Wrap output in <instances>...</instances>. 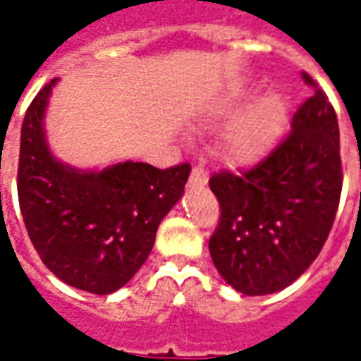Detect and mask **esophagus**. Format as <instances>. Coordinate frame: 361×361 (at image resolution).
Instances as JSON below:
<instances>
[{
    "mask_svg": "<svg viewBox=\"0 0 361 361\" xmlns=\"http://www.w3.org/2000/svg\"><path fill=\"white\" fill-rule=\"evenodd\" d=\"M207 172H204L201 166H195L193 170H191V176H189L188 185L189 188H203L204 183H207Z\"/></svg>",
    "mask_w": 361,
    "mask_h": 361,
    "instance_id": "1",
    "label": "esophagus"
}]
</instances>
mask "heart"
I'll use <instances>...</instances> for the list:
<instances>
[{"instance_id": "1", "label": "heart", "mask_w": 361, "mask_h": 361, "mask_svg": "<svg viewBox=\"0 0 361 361\" xmlns=\"http://www.w3.org/2000/svg\"><path fill=\"white\" fill-rule=\"evenodd\" d=\"M286 102L276 92L261 96L230 129L226 149L238 162H253L274 147L286 126Z\"/></svg>"}]
</instances>
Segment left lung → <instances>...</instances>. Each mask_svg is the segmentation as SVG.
Instances as JSON below:
<instances>
[{
    "label": "left lung",
    "instance_id": "8db88e82",
    "mask_svg": "<svg viewBox=\"0 0 361 361\" xmlns=\"http://www.w3.org/2000/svg\"><path fill=\"white\" fill-rule=\"evenodd\" d=\"M302 77L313 94L294 114L292 131L250 170H222L209 180L220 204L209 251L222 279L242 294H272L300 279L323 250L336 216L338 121L317 82Z\"/></svg>",
    "mask_w": 361,
    "mask_h": 361
}]
</instances>
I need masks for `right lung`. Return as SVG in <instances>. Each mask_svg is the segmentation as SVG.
I'll return each instance as SVG.
<instances>
[{"label":"right lung","mask_w":361,"mask_h":361,"mask_svg":"<svg viewBox=\"0 0 361 361\" xmlns=\"http://www.w3.org/2000/svg\"><path fill=\"white\" fill-rule=\"evenodd\" d=\"M56 82L35 96L20 129V212L35 250L59 280L90 294H111L147 261L160 222L183 195L191 166L160 170L127 160L77 170L56 160L44 133Z\"/></svg>","instance_id":"add662e5"}]
</instances>
